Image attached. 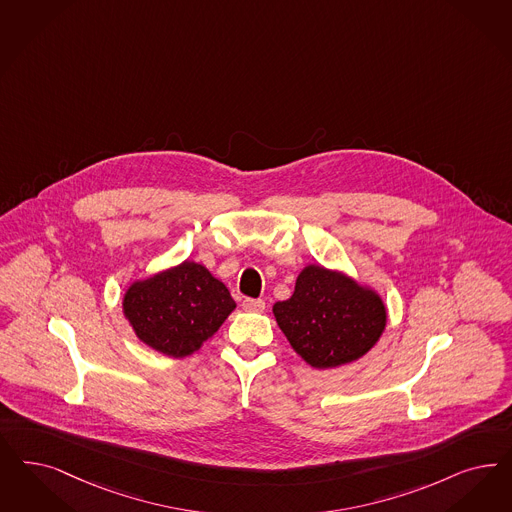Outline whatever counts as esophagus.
<instances>
[{
    "mask_svg": "<svg viewBox=\"0 0 512 512\" xmlns=\"http://www.w3.org/2000/svg\"><path fill=\"white\" fill-rule=\"evenodd\" d=\"M242 308L246 312H265L266 304L263 299H244L242 300Z\"/></svg>",
    "mask_w": 512,
    "mask_h": 512,
    "instance_id": "obj_1",
    "label": "esophagus"
}]
</instances>
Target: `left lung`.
I'll return each mask as SVG.
<instances>
[{"label":"left lung","instance_id":"left-lung-1","mask_svg":"<svg viewBox=\"0 0 512 512\" xmlns=\"http://www.w3.org/2000/svg\"><path fill=\"white\" fill-rule=\"evenodd\" d=\"M274 316L293 350L316 369H333L363 357L386 329L382 299L352 278L306 266L291 299L274 304Z\"/></svg>","mask_w":512,"mask_h":512}]
</instances>
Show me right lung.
<instances>
[{
    "mask_svg": "<svg viewBox=\"0 0 512 512\" xmlns=\"http://www.w3.org/2000/svg\"><path fill=\"white\" fill-rule=\"evenodd\" d=\"M123 306L141 342L170 357H187L217 333L236 302L206 266L185 261L132 283Z\"/></svg>",
    "mask_w": 512,
    "mask_h": 512,
    "instance_id": "add662e5",
    "label": "right lung"
}]
</instances>
